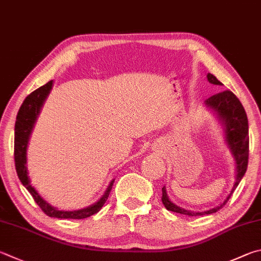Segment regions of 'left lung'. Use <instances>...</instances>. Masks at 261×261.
<instances>
[{
  "label": "left lung",
  "mask_w": 261,
  "mask_h": 261,
  "mask_svg": "<svg viewBox=\"0 0 261 261\" xmlns=\"http://www.w3.org/2000/svg\"><path fill=\"white\" fill-rule=\"evenodd\" d=\"M207 81L215 85H222L220 81H218L215 75L207 73ZM204 106L207 110L211 111L213 115L216 116L218 122L222 126V134L227 148L229 149L231 156L235 161V184L231 187V191L226 196L224 202L220 203L213 209L206 211H191L184 207L178 206L176 203L170 200L167 193V188L163 186L162 188V203L167 207V210L181 213L189 217L211 215L217 212L224 206L227 201L230 198V195L239 186L241 180H242L244 173L248 168V159H249V123L248 116L244 111V107L238 99V97L231 91H224L217 93L215 96L210 97L204 101Z\"/></svg>",
  "instance_id": "8db88e82"
}]
</instances>
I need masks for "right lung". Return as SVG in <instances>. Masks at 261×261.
Here are the masks:
<instances>
[{
    "label": "right lung",
    "mask_w": 261,
    "mask_h": 261,
    "mask_svg": "<svg viewBox=\"0 0 261 261\" xmlns=\"http://www.w3.org/2000/svg\"><path fill=\"white\" fill-rule=\"evenodd\" d=\"M54 85V81H50L41 88L36 89L33 91L30 96H27L25 100H23L22 105L19 108V112L16 118V125H15V162H16V170L18 178L20 180L21 184L26 187L31 195L34 198L35 202L39 204L46 216L52 218H60V219H84L90 216L97 213L101 209L102 205L105 204L107 201V197L110 196V193L112 191L113 184L114 180L108 185L107 189L103 193V195L99 198V200L93 203V204L89 205L87 207L73 211H64L57 209L56 206L51 205L50 203L46 202L43 197H42L36 189L32 186L31 179L28 177V170H27V147L28 141H30L32 131L34 129L35 122L37 117L40 115L41 108L43 107V103L48 98L49 93Z\"/></svg>",
    "instance_id": "right-lung-1"
}]
</instances>
